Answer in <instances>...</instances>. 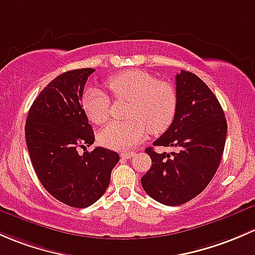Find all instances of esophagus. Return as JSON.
Masks as SVG:
<instances>
[{"mask_svg":"<svg viewBox=\"0 0 255 255\" xmlns=\"http://www.w3.org/2000/svg\"><path fill=\"white\" fill-rule=\"evenodd\" d=\"M133 156H135V152L133 151H125V152H122V153H120V157H122V158H125V159L131 158V157H133Z\"/></svg>","mask_w":255,"mask_h":255,"instance_id":"esophagus-1","label":"esophagus"}]
</instances>
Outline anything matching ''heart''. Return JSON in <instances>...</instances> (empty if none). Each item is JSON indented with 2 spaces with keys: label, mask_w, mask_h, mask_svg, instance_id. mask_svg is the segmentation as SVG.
Returning <instances> with one entry per match:
<instances>
[{
  "label": "heart",
  "mask_w": 255,
  "mask_h": 255,
  "mask_svg": "<svg viewBox=\"0 0 255 255\" xmlns=\"http://www.w3.org/2000/svg\"><path fill=\"white\" fill-rule=\"evenodd\" d=\"M113 96L130 102L128 122H114L99 132V141L113 149H127L142 141L148 133H158L172 124L178 103L174 86L158 81L143 71H127L107 81ZM82 106L89 119L104 124L110 117V99L97 88L85 92Z\"/></svg>",
  "instance_id": "heart-1"
}]
</instances>
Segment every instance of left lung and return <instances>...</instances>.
Wrapping results in <instances>:
<instances>
[{"mask_svg": "<svg viewBox=\"0 0 255 255\" xmlns=\"http://www.w3.org/2000/svg\"><path fill=\"white\" fill-rule=\"evenodd\" d=\"M174 119L153 146L177 147L157 153L146 148L152 166L141 178L143 190L158 203L177 206L195 198L211 182L224 153L227 122L221 104L203 80L188 71L175 76Z\"/></svg>", "mask_w": 255, "mask_h": 255, "instance_id": "8db88e82", "label": "left lung"}]
</instances>
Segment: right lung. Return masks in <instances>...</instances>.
<instances>
[{"label":"right lung","mask_w":255,"mask_h":255,"mask_svg":"<svg viewBox=\"0 0 255 255\" xmlns=\"http://www.w3.org/2000/svg\"><path fill=\"white\" fill-rule=\"evenodd\" d=\"M94 69L64 72L31 104L25 141L39 180L55 199L71 207L91 206L108 188L119 154L103 147L78 153L94 142L81 106L83 88Z\"/></svg>","instance_id":"right-lung-1"}]
</instances>
